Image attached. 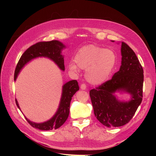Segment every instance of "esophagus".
Here are the masks:
<instances>
[{"label": "esophagus", "mask_w": 156, "mask_h": 156, "mask_svg": "<svg viewBox=\"0 0 156 156\" xmlns=\"http://www.w3.org/2000/svg\"><path fill=\"white\" fill-rule=\"evenodd\" d=\"M87 88V85L85 84H81V90H85Z\"/></svg>", "instance_id": "1"}]
</instances>
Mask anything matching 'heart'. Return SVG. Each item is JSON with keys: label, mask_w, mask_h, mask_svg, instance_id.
<instances>
[{"label": "heart", "mask_w": 156, "mask_h": 156, "mask_svg": "<svg viewBox=\"0 0 156 156\" xmlns=\"http://www.w3.org/2000/svg\"><path fill=\"white\" fill-rule=\"evenodd\" d=\"M75 60L69 62L71 71L78 72L79 68L87 69V81L92 84H100L112 73L116 64L117 56L112 50L88 45L77 51Z\"/></svg>", "instance_id": "obj_1"}]
</instances>
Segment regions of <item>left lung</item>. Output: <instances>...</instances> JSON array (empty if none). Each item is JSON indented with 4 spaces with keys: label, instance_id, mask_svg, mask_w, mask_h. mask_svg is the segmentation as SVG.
<instances>
[{
    "label": "left lung",
    "instance_id": "8db88e82",
    "mask_svg": "<svg viewBox=\"0 0 156 156\" xmlns=\"http://www.w3.org/2000/svg\"><path fill=\"white\" fill-rule=\"evenodd\" d=\"M122 62L111 79L90 91L94 115L108 127L122 126L131 120L143 100V69L134 51L124 42L121 46ZM125 91L132 98L121 102L114 95Z\"/></svg>",
    "mask_w": 156,
    "mask_h": 156
}]
</instances>
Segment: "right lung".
Instances as JSON below:
<instances>
[{
    "mask_svg": "<svg viewBox=\"0 0 156 156\" xmlns=\"http://www.w3.org/2000/svg\"><path fill=\"white\" fill-rule=\"evenodd\" d=\"M63 48H65V45L57 40L38 42L30 46L25 51L19 60L14 73V81L16 80L19 73L23 66L29 61L37 57L44 56L49 58L54 61L60 69L64 71V56L61 54ZM79 90V87L76 80H72L64 84L62 87V93L58 108L55 115L50 120L43 123H35L25 117L27 121L31 126L40 130L48 131L59 128L66 121L69 113L71 100L75 92ZM16 103L17 107L20 109L16 99Z\"/></svg>",
    "mask_w": 156,
    "mask_h": 156,
    "instance_id": "1",
    "label": "right lung"
}]
</instances>
